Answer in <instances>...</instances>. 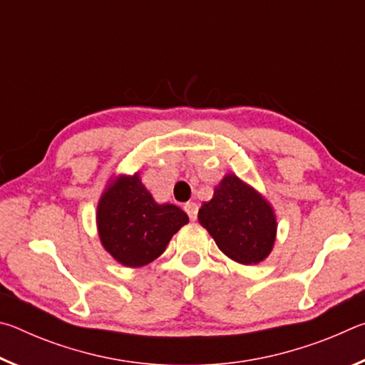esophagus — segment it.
Listing matches in <instances>:
<instances>
[{"label":"esophagus","mask_w":365,"mask_h":365,"mask_svg":"<svg viewBox=\"0 0 365 365\" xmlns=\"http://www.w3.org/2000/svg\"><path fill=\"white\" fill-rule=\"evenodd\" d=\"M183 209H185V212L188 214L190 220H196V217H197V205H196V202H187V205L183 206Z\"/></svg>","instance_id":"1"}]
</instances>
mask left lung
Instances as JSON below:
<instances>
[{"label":"left lung","mask_w":365,"mask_h":365,"mask_svg":"<svg viewBox=\"0 0 365 365\" xmlns=\"http://www.w3.org/2000/svg\"><path fill=\"white\" fill-rule=\"evenodd\" d=\"M197 220L215 245L235 262L251 265L264 261L275 243L274 209L255 188L228 174L214 196L197 212Z\"/></svg>","instance_id":"obj_1"}]
</instances>
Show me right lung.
Returning a JSON list of instances; mask_svg holds the SVG:
<instances>
[{
    "label": "right lung",
    "instance_id": "obj_1",
    "mask_svg": "<svg viewBox=\"0 0 365 365\" xmlns=\"http://www.w3.org/2000/svg\"><path fill=\"white\" fill-rule=\"evenodd\" d=\"M96 224L104 250L117 262L141 267L163 255L188 215L174 205H158L135 174L117 177L104 191Z\"/></svg>",
    "mask_w": 365,
    "mask_h": 365
}]
</instances>
